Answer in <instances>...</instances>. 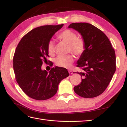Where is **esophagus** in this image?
Segmentation results:
<instances>
[{"mask_svg": "<svg viewBox=\"0 0 127 127\" xmlns=\"http://www.w3.org/2000/svg\"><path fill=\"white\" fill-rule=\"evenodd\" d=\"M68 73L70 74V75H71V74H72L73 73V72H72V71H71V70H68Z\"/></svg>", "mask_w": 127, "mask_h": 127, "instance_id": "obj_1", "label": "esophagus"}]
</instances>
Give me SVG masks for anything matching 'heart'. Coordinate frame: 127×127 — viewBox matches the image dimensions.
I'll use <instances>...</instances> for the list:
<instances>
[{
    "instance_id": "obj_1",
    "label": "heart",
    "mask_w": 127,
    "mask_h": 127,
    "mask_svg": "<svg viewBox=\"0 0 127 127\" xmlns=\"http://www.w3.org/2000/svg\"><path fill=\"white\" fill-rule=\"evenodd\" d=\"M58 38L64 42L68 44V51L72 52L75 55H80L84 51L85 42L82 37H77V34L70 29H66L58 35ZM47 51L51 56L55 53V42L50 40L47 44ZM74 57L72 54L66 56H59L55 59L56 65L61 67L68 68L73 63Z\"/></svg>"
}]
</instances>
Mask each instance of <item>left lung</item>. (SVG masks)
<instances>
[{"mask_svg":"<svg viewBox=\"0 0 127 127\" xmlns=\"http://www.w3.org/2000/svg\"><path fill=\"white\" fill-rule=\"evenodd\" d=\"M72 28L81 35L85 49L77 62L82 69V77L74 91L83 98H93L103 92L116 71V54L108 38L101 30L87 23H72Z\"/></svg>","mask_w":127,"mask_h":127,"instance_id":"left-lung-1","label":"left lung"}]
</instances>
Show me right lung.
I'll return each mask as SVG.
<instances>
[{
  "instance_id": "1",
  "label": "right lung",
  "mask_w": 127,
  "mask_h": 127,
  "mask_svg": "<svg viewBox=\"0 0 127 127\" xmlns=\"http://www.w3.org/2000/svg\"><path fill=\"white\" fill-rule=\"evenodd\" d=\"M63 26L36 28L24 36L16 47L13 57L16 80L23 92L32 98L46 100L53 97L61 81L69 76L65 68L56 66L49 72L41 69L49 56L48 42Z\"/></svg>"
}]
</instances>
